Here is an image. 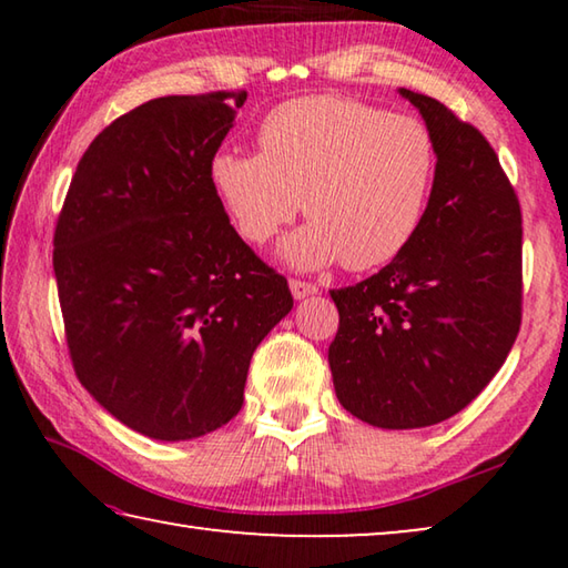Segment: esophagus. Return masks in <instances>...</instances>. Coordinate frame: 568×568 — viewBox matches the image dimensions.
Wrapping results in <instances>:
<instances>
[{
	"instance_id": "obj_1",
	"label": "esophagus",
	"mask_w": 568,
	"mask_h": 568,
	"mask_svg": "<svg viewBox=\"0 0 568 568\" xmlns=\"http://www.w3.org/2000/svg\"><path fill=\"white\" fill-rule=\"evenodd\" d=\"M291 293H293L295 301H303V297L318 293V285L305 283V281H297V277H295V281H291Z\"/></svg>"
}]
</instances>
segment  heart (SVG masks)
I'll return each instance as SVG.
<instances>
[{"mask_svg": "<svg viewBox=\"0 0 568 568\" xmlns=\"http://www.w3.org/2000/svg\"><path fill=\"white\" fill-rule=\"evenodd\" d=\"M257 148L210 162L215 195L247 243L281 233L301 200L311 220L281 247L301 271L338 261L373 271L418 235L436 175V145L420 120L315 94L267 114Z\"/></svg>", "mask_w": 568, "mask_h": 568, "instance_id": "1", "label": "heart"}]
</instances>
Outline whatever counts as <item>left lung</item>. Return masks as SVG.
I'll return each instance as SVG.
<instances>
[{
	"label": "left lung",
	"mask_w": 568,
	"mask_h": 568,
	"mask_svg": "<svg viewBox=\"0 0 568 568\" xmlns=\"http://www.w3.org/2000/svg\"><path fill=\"white\" fill-rule=\"evenodd\" d=\"M436 145L413 243L376 275L331 291L328 348L341 406L378 428H423L464 410L521 328V205L494 148L444 102L400 90Z\"/></svg>",
	"instance_id": "8db88e82"
}]
</instances>
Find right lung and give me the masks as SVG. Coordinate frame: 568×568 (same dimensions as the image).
<instances>
[{
    "instance_id": "add662e5",
    "label": "right lung",
    "mask_w": 568,
    "mask_h": 568,
    "mask_svg": "<svg viewBox=\"0 0 568 568\" xmlns=\"http://www.w3.org/2000/svg\"><path fill=\"white\" fill-rule=\"evenodd\" d=\"M247 92L170 94L108 124L54 227L77 378L124 426L187 440L243 408L250 358L293 307L230 225L210 162Z\"/></svg>"
}]
</instances>
